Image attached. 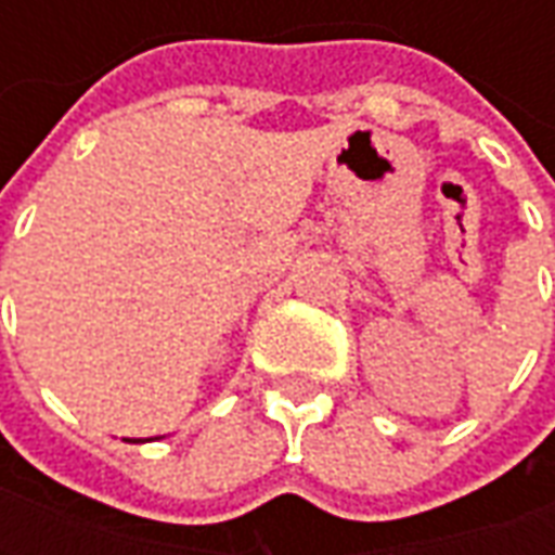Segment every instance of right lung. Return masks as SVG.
<instances>
[{
	"instance_id": "right-lung-1",
	"label": "right lung",
	"mask_w": 555,
	"mask_h": 555,
	"mask_svg": "<svg viewBox=\"0 0 555 555\" xmlns=\"http://www.w3.org/2000/svg\"><path fill=\"white\" fill-rule=\"evenodd\" d=\"M133 442H139V440H133Z\"/></svg>"
}]
</instances>
